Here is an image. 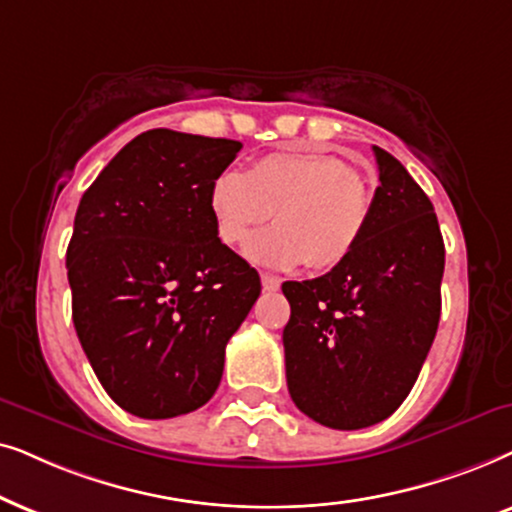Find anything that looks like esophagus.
<instances>
[{
	"label": "esophagus",
	"instance_id": "1",
	"mask_svg": "<svg viewBox=\"0 0 512 512\" xmlns=\"http://www.w3.org/2000/svg\"><path fill=\"white\" fill-rule=\"evenodd\" d=\"M262 288H264V292L281 290V278L271 276V274H262Z\"/></svg>",
	"mask_w": 512,
	"mask_h": 512
}]
</instances>
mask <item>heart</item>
<instances>
[{"label":"heart","instance_id":"heart-1","mask_svg":"<svg viewBox=\"0 0 512 512\" xmlns=\"http://www.w3.org/2000/svg\"><path fill=\"white\" fill-rule=\"evenodd\" d=\"M224 245H241L277 210L279 224L245 245L260 267L290 271L311 262L332 269L353 255L370 224L372 206L349 163L320 152H274L248 173L224 170L208 194Z\"/></svg>","mask_w":512,"mask_h":512}]
</instances>
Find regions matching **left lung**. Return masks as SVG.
<instances>
[{"instance_id":"left-lung-1","label":"left lung","mask_w":512,"mask_h":512,"mask_svg":"<svg viewBox=\"0 0 512 512\" xmlns=\"http://www.w3.org/2000/svg\"><path fill=\"white\" fill-rule=\"evenodd\" d=\"M374 149L379 187L363 241L311 281H285L292 403L318 424L358 431L403 405L431 351L445 271L433 203L403 163Z\"/></svg>"}]
</instances>
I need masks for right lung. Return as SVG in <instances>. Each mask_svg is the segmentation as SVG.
<instances>
[{
    "label": "right lung",
    "mask_w": 512,
    "mask_h": 512,
    "mask_svg": "<svg viewBox=\"0 0 512 512\" xmlns=\"http://www.w3.org/2000/svg\"><path fill=\"white\" fill-rule=\"evenodd\" d=\"M241 142L154 128L81 196L67 245L74 330L109 398L142 419L199 410L262 292L227 248L210 185Z\"/></svg>",
    "instance_id": "1"
}]
</instances>
